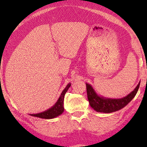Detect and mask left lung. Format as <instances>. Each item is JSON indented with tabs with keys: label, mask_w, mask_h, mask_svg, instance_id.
<instances>
[{
	"label": "left lung",
	"mask_w": 147,
	"mask_h": 147,
	"mask_svg": "<svg viewBox=\"0 0 147 147\" xmlns=\"http://www.w3.org/2000/svg\"><path fill=\"white\" fill-rule=\"evenodd\" d=\"M140 83V82H139L133 91L130 92L125 97L121 98H109L100 96L90 84L86 83L88 99L90 105L94 110L98 112L111 113V112L118 111L125 107L134 98L139 88Z\"/></svg>",
	"instance_id": "left-lung-1"
}]
</instances>
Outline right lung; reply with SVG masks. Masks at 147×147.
I'll use <instances>...</instances> for the list:
<instances>
[{
    "label": "right lung",
    "mask_w": 147,
    "mask_h": 147,
    "mask_svg": "<svg viewBox=\"0 0 147 147\" xmlns=\"http://www.w3.org/2000/svg\"><path fill=\"white\" fill-rule=\"evenodd\" d=\"M71 85V83H69L66 86V87L62 91L59 98H58L57 101L55 102V104L53 106H51V108H49L47 110L40 112V113L32 114H29V115L34 116V117L44 118V119H52V118H55L61 115L64 111V96H65V93L67 92Z\"/></svg>",
    "instance_id": "obj_1"
}]
</instances>
